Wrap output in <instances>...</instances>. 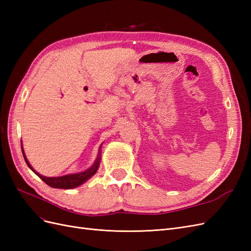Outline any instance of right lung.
<instances>
[{"label": "right lung", "mask_w": 251, "mask_h": 251, "mask_svg": "<svg viewBox=\"0 0 251 251\" xmlns=\"http://www.w3.org/2000/svg\"><path fill=\"white\" fill-rule=\"evenodd\" d=\"M23 151V156H24L25 161L27 163V165L29 166L30 169H31L37 176H39L45 183L48 184L51 187H54V188H64V189H69V188H73V187H77L80 184H82L83 182H86L89 178H91L93 176V175L96 173L98 166H100V155H98L96 161L94 162V164L91 166V168L85 172L82 173H78V174H72V175H66V176H62V177H45L40 175L39 173H36L33 169L32 166L29 164L27 158L24 154V151L22 150Z\"/></svg>", "instance_id": "right-lung-1"}]
</instances>
